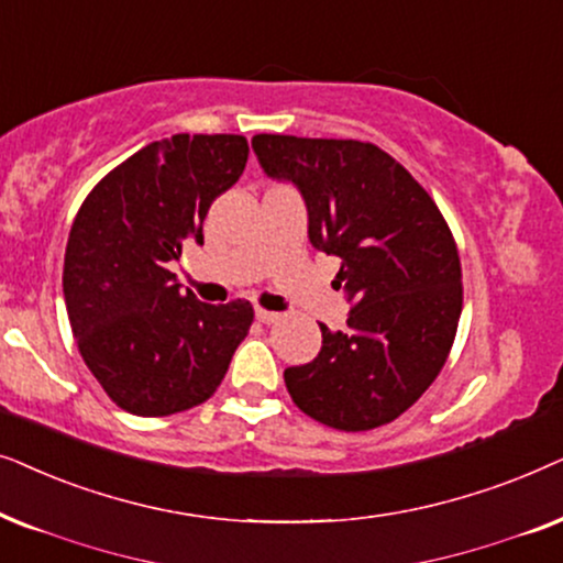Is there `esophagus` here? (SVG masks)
Instances as JSON below:
<instances>
[{"mask_svg": "<svg viewBox=\"0 0 563 563\" xmlns=\"http://www.w3.org/2000/svg\"><path fill=\"white\" fill-rule=\"evenodd\" d=\"M257 319L262 321V324H275V321L283 319V313L267 311V309H257Z\"/></svg>", "mask_w": 563, "mask_h": 563, "instance_id": "1", "label": "esophagus"}]
</instances>
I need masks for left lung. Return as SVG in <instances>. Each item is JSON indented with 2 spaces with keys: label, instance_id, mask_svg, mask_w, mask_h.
<instances>
[{
  "label": "left lung",
  "instance_id": "obj_1",
  "mask_svg": "<svg viewBox=\"0 0 563 563\" xmlns=\"http://www.w3.org/2000/svg\"><path fill=\"white\" fill-rule=\"evenodd\" d=\"M262 169L290 179L309 208V239L342 260L334 288L347 329L321 327V352L286 371L303 415L342 432L401 417L443 371L463 309L461 257L430 192L371 141L252 139Z\"/></svg>",
  "mask_w": 563,
  "mask_h": 563
}]
</instances>
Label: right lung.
<instances>
[{"label":"right lung","mask_w":563,"mask_h":563,"mask_svg":"<svg viewBox=\"0 0 563 563\" xmlns=\"http://www.w3.org/2000/svg\"><path fill=\"white\" fill-rule=\"evenodd\" d=\"M234 133L154 141L92 187L71 223L64 298L87 368L120 409L169 417L216 394L254 321L250 301L179 290L169 262L203 244L208 208L242 177Z\"/></svg>","instance_id":"right-lung-1"}]
</instances>
